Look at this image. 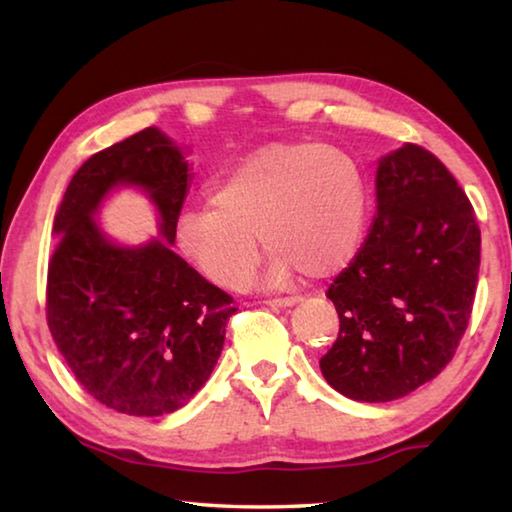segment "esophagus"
I'll list each match as a JSON object with an SVG mask.
<instances>
[{
    "instance_id": "obj_1",
    "label": "esophagus",
    "mask_w": 512,
    "mask_h": 512,
    "mask_svg": "<svg viewBox=\"0 0 512 512\" xmlns=\"http://www.w3.org/2000/svg\"><path fill=\"white\" fill-rule=\"evenodd\" d=\"M298 302V298H268V300H264V305H268V307H293Z\"/></svg>"
}]
</instances>
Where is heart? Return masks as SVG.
Wrapping results in <instances>:
<instances>
[{"label":"heart","instance_id":"obj_1","mask_svg":"<svg viewBox=\"0 0 512 512\" xmlns=\"http://www.w3.org/2000/svg\"><path fill=\"white\" fill-rule=\"evenodd\" d=\"M368 189L348 153L316 142H273L214 178L210 203L178 216L180 253L207 280L239 289L253 275L259 244L271 250L266 280H329L361 246Z\"/></svg>","mask_w":512,"mask_h":512}]
</instances>
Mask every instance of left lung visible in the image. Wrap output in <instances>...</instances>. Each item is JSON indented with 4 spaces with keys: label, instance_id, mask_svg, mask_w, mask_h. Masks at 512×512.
I'll return each instance as SVG.
<instances>
[{
    "label": "left lung",
    "instance_id": "1",
    "mask_svg": "<svg viewBox=\"0 0 512 512\" xmlns=\"http://www.w3.org/2000/svg\"><path fill=\"white\" fill-rule=\"evenodd\" d=\"M479 262V221L445 164L418 144L386 155L370 235L327 289L341 320L320 359L327 384L391 402L438 377L470 323Z\"/></svg>",
    "mask_w": 512,
    "mask_h": 512
}]
</instances>
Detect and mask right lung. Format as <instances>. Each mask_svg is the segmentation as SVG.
<instances>
[{"label": "right lung", "instance_id": "right-lung-1", "mask_svg": "<svg viewBox=\"0 0 512 512\" xmlns=\"http://www.w3.org/2000/svg\"><path fill=\"white\" fill-rule=\"evenodd\" d=\"M187 178L185 155L158 128H144L81 164L54 219L49 332L76 381L117 413L155 418L185 406L212 375L237 311L164 241L112 246L92 219L112 187L137 185L173 244Z\"/></svg>", "mask_w": 512, "mask_h": 512}]
</instances>
